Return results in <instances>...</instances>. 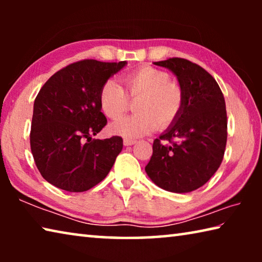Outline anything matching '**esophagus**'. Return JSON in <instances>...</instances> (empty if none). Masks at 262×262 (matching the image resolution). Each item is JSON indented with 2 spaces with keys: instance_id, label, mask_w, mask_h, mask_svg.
Listing matches in <instances>:
<instances>
[{
  "instance_id": "obj_1",
  "label": "esophagus",
  "mask_w": 262,
  "mask_h": 262,
  "mask_svg": "<svg viewBox=\"0 0 262 262\" xmlns=\"http://www.w3.org/2000/svg\"><path fill=\"white\" fill-rule=\"evenodd\" d=\"M135 143H136L135 140H130V139H125V140H123V144H125V145H133V144H135Z\"/></svg>"
}]
</instances>
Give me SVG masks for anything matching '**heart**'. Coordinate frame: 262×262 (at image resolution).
Wrapping results in <instances>:
<instances>
[{
  "label": "heart",
  "instance_id": "1",
  "mask_svg": "<svg viewBox=\"0 0 262 262\" xmlns=\"http://www.w3.org/2000/svg\"><path fill=\"white\" fill-rule=\"evenodd\" d=\"M122 83L123 89L113 79H107L99 90L100 108L113 120L129 110V100H137L136 114L111 125L114 134L135 139L150 134L157 127L166 129L179 118L184 107V90L171 81L166 72L144 66L128 73Z\"/></svg>",
  "mask_w": 262,
  "mask_h": 262
}]
</instances>
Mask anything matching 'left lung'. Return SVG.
Wrapping results in <instances>:
<instances>
[{
  "label": "left lung",
  "instance_id": "obj_1",
  "mask_svg": "<svg viewBox=\"0 0 262 262\" xmlns=\"http://www.w3.org/2000/svg\"><path fill=\"white\" fill-rule=\"evenodd\" d=\"M171 70L184 90L179 118L154 141L145 172L159 187L189 193L205 185L223 161L228 139L225 100L215 78L181 57L154 62Z\"/></svg>",
  "mask_w": 262,
  "mask_h": 262
}]
</instances>
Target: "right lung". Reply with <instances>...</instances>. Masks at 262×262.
I'll return each mask as SVG.
<instances>
[{"label": "right lung", "mask_w": 262, "mask_h": 262, "mask_svg": "<svg viewBox=\"0 0 262 262\" xmlns=\"http://www.w3.org/2000/svg\"><path fill=\"white\" fill-rule=\"evenodd\" d=\"M126 61L81 60L60 69L35 97L30 144L42 178L68 192H85L108 174L122 139L96 140L107 123L99 90Z\"/></svg>", "instance_id": "obj_1"}]
</instances>
